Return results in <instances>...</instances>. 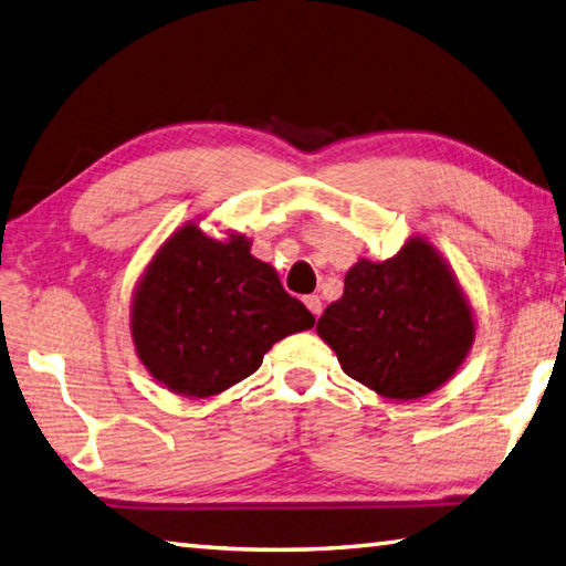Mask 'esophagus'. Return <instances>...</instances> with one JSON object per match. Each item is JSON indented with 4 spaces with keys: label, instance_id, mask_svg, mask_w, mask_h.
I'll use <instances>...</instances> for the list:
<instances>
[{
    "label": "esophagus",
    "instance_id": "obj_1",
    "mask_svg": "<svg viewBox=\"0 0 566 566\" xmlns=\"http://www.w3.org/2000/svg\"><path fill=\"white\" fill-rule=\"evenodd\" d=\"M304 304H306L308 312H312L316 318L321 316V296H318V294H308V296H304Z\"/></svg>",
    "mask_w": 566,
    "mask_h": 566
}]
</instances>
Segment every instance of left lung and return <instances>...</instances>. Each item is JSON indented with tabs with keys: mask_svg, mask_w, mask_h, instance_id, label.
<instances>
[{
	"mask_svg": "<svg viewBox=\"0 0 566 566\" xmlns=\"http://www.w3.org/2000/svg\"><path fill=\"white\" fill-rule=\"evenodd\" d=\"M316 334L336 350L348 378L407 402L439 390L461 368L475 318L444 254L412 235L390 260L353 264Z\"/></svg>",
	"mask_w": 566,
	"mask_h": 566,
	"instance_id": "left-lung-1",
	"label": "left lung"
}]
</instances>
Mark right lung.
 Returning a JSON list of instances; mask_svg holds the SVG:
<instances>
[{"label": "right lung", "mask_w": 566, "mask_h": 566, "mask_svg": "<svg viewBox=\"0 0 566 566\" xmlns=\"http://www.w3.org/2000/svg\"><path fill=\"white\" fill-rule=\"evenodd\" d=\"M250 245L242 232L218 240L191 220L144 268L132 294V343L169 392L191 400L223 392L258 370L276 340L314 326Z\"/></svg>", "instance_id": "obj_1"}]
</instances>
